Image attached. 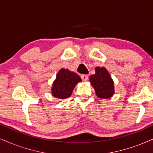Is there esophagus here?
I'll list each match as a JSON object with an SVG mask.
<instances>
[{
    "label": "esophagus",
    "mask_w": 153,
    "mask_h": 153,
    "mask_svg": "<svg viewBox=\"0 0 153 153\" xmlns=\"http://www.w3.org/2000/svg\"><path fill=\"white\" fill-rule=\"evenodd\" d=\"M81 78H82V79L84 81V82H86V81L88 80V75L86 74H82L81 75Z\"/></svg>",
    "instance_id": "34e87169"
}]
</instances>
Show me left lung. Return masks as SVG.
I'll use <instances>...</instances> for the list:
<instances>
[{"label":"left lung","instance_id":"8db88e82","mask_svg":"<svg viewBox=\"0 0 153 153\" xmlns=\"http://www.w3.org/2000/svg\"><path fill=\"white\" fill-rule=\"evenodd\" d=\"M95 71V74L91 75L89 79L96 94L100 99L111 97L114 94V82L108 71L103 67H97Z\"/></svg>","mask_w":153,"mask_h":153}]
</instances>
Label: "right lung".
I'll list each match as a JSON object with an SVG mask.
<instances>
[{"mask_svg": "<svg viewBox=\"0 0 153 153\" xmlns=\"http://www.w3.org/2000/svg\"><path fill=\"white\" fill-rule=\"evenodd\" d=\"M81 81L82 79L76 74L68 69H61L56 75V80L53 84L52 95L57 99H67L71 95L74 86Z\"/></svg>", "mask_w": 153, "mask_h": 153, "instance_id": "right-lung-1", "label": "right lung"}]
</instances>
